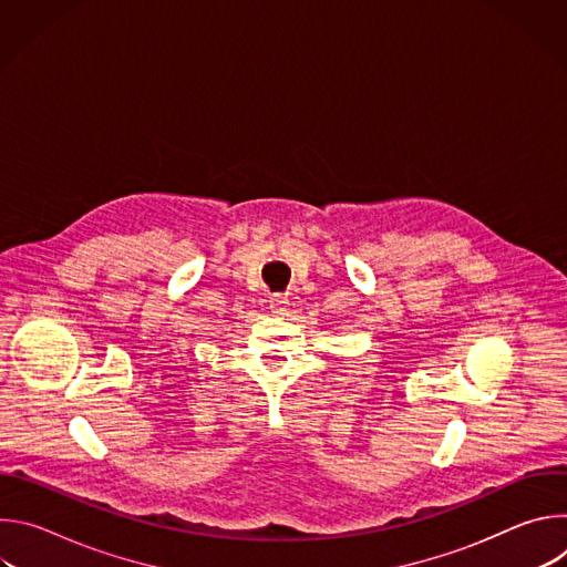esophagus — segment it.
Listing matches in <instances>:
<instances>
[{"label": "esophagus", "instance_id": "1", "mask_svg": "<svg viewBox=\"0 0 567 567\" xmlns=\"http://www.w3.org/2000/svg\"><path fill=\"white\" fill-rule=\"evenodd\" d=\"M287 307H289V298H287V293H274V296H271V300H269V309H271V313L280 316V313H285V311H287Z\"/></svg>", "mask_w": 567, "mask_h": 567}]
</instances>
